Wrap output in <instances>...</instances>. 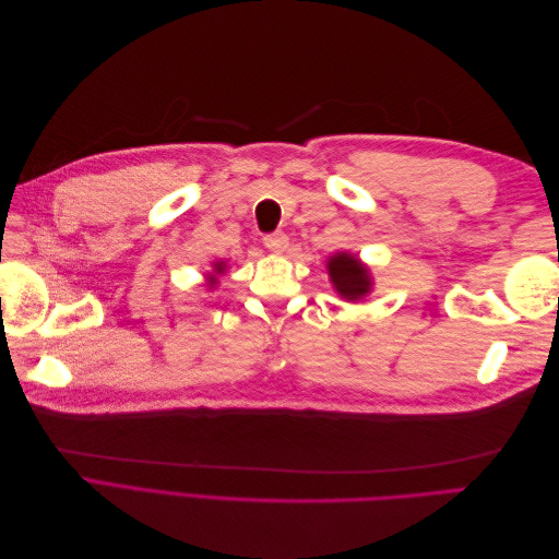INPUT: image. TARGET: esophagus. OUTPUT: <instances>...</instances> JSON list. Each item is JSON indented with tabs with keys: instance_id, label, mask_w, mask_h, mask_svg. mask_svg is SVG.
I'll use <instances>...</instances> for the list:
<instances>
[{
	"instance_id": "1",
	"label": "esophagus",
	"mask_w": 559,
	"mask_h": 559,
	"mask_svg": "<svg viewBox=\"0 0 559 559\" xmlns=\"http://www.w3.org/2000/svg\"><path fill=\"white\" fill-rule=\"evenodd\" d=\"M263 245H265L270 251H277V253H282V251H286V247H289V238H286V235H284L282 230H277V233H267L265 238H263Z\"/></svg>"
}]
</instances>
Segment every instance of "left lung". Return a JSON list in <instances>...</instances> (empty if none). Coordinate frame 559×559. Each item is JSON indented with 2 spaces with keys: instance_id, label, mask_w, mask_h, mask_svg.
I'll return each instance as SVG.
<instances>
[{
  "instance_id": "8db88e82",
  "label": "left lung",
  "mask_w": 559,
  "mask_h": 559,
  "mask_svg": "<svg viewBox=\"0 0 559 559\" xmlns=\"http://www.w3.org/2000/svg\"><path fill=\"white\" fill-rule=\"evenodd\" d=\"M326 270L333 289L345 300H364L370 294V286H373L370 270L357 257H352V253H333L326 263Z\"/></svg>"
}]
</instances>
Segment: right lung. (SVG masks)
Returning <instances> with one entry per match:
<instances>
[{"label":"right lung","instance_id":"1","mask_svg":"<svg viewBox=\"0 0 559 559\" xmlns=\"http://www.w3.org/2000/svg\"><path fill=\"white\" fill-rule=\"evenodd\" d=\"M224 270H226V263H224V261H216V263H214V275H210V277H207L210 286H214V284H216V275H222Z\"/></svg>","mask_w":559,"mask_h":559}]
</instances>
